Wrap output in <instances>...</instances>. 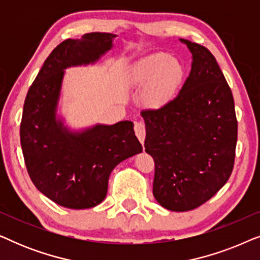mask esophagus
<instances>
[{
    "label": "esophagus",
    "mask_w": 260,
    "mask_h": 260,
    "mask_svg": "<svg viewBox=\"0 0 260 260\" xmlns=\"http://www.w3.org/2000/svg\"><path fill=\"white\" fill-rule=\"evenodd\" d=\"M135 134L142 144H144V140H145V125L142 122H137L135 123Z\"/></svg>",
    "instance_id": "34e87169"
}]
</instances>
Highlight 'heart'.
I'll return each instance as SVG.
<instances>
[{"label":"heart","instance_id":"b5f03b06","mask_svg":"<svg viewBox=\"0 0 260 260\" xmlns=\"http://www.w3.org/2000/svg\"><path fill=\"white\" fill-rule=\"evenodd\" d=\"M183 77V67L167 53H152L135 63L130 70L134 83L148 87V99L159 103L173 93Z\"/></svg>","mask_w":260,"mask_h":260}]
</instances>
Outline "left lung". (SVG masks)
Wrapping results in <instances>:
<instances>
[{
	"mask_svg": "<svg viewBox=\"0 0 260 260\" xmlns=\"http://www.w3.org/2000/svg\"><path fill=\"white\" fill-rule=\"evenodd\" d=\"M191 70L179 93L159 108L144 109V147L155 162L152 194L169 211L199 207L232 174L238 122L232 91L204 46L180 39Z\"/></svg>",
	"mask_w": 260,
	"mask_h": 260,
	"instance_id": "obj_1",
	"label": "left lung"
}]
</instances>
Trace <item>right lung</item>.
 <instances>
[{
    "label": "right lung",
    "mask_w": 260,
    "mask_h": 260,
    "mask_svg": "<svg viewBox=\"0 0 260 260\" xmlns=\"http://www.w3.org/2000/svg\"><path fill=\"white\" fill-rule=\"evenodd\" d=\"M116 37L87 33L62 41L45 60L24 101L20 140L27 172L34 186L62 207L101 204L113 168L143 150L130 120L70 131L56 118L65 70L94 63Z\"/></svg>",
    "instance_id": "obj_1"
}]
</instances>
